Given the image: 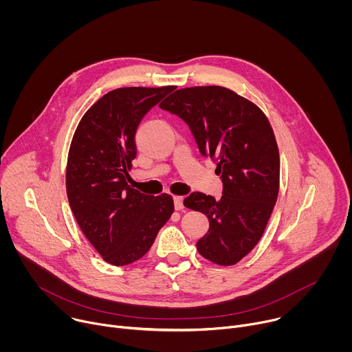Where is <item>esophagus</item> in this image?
Returning a JSON list of instances; mask_svg holds the SVG:
<instances>
[{
  "label": "esophagus",
  "instance_id": "1",
  "mask_svg": "<svg viewBox=\"0 0 352 352\" xmlns=\"http://www.w3.org/2000/svg\"><path fill=\"white\" fill-rule=\"evenodd\" d=\"M174 206L177 210L184 209V197L182 196H174Z\"/></svg>",
  "mask_w": 352,
  "mask_h": 352
}]
</instances>
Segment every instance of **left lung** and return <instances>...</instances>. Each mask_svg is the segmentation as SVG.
<instances>
[{"label":"left lung","instance_id":"obj_1","mask_svg":"<svg viewBox=\"0 0 352 352\" xmlns=\"http://www.w3.org/2000/svg\"><path fill=\"white\" fill-rule=\"evenodd\" d=\"M186 122L202 156L216 162L223 196L193 192L188 209L209 219V231L196 243L205 259L232 266L262 238L280 186V155L265 113L223 86L175 90L160 103Z\"/></svg>","mask_w":352,"mask_h":352}]
</instances>
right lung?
Returning <instances> with one entry per match:
<instances>
[{
  "label": "right lung",
  "mask_w": 352,
  "mask_h": 352,
  "mask_svg": "<svg viewBox=\"0 0 352 352\" xmlns=\"http://www.w3.org/2000/svg\"><path fill=\"white\" fill-rule=\"evenodd\" d=\"M173 90H111L85 113L74 133L67 163L69 206L85 236L110 265L125 266L144 256L174 212L171 195H144L128 185L136 129Z\"/></svg>",
  "instance_id": "add662e5"
}]
</instances>
